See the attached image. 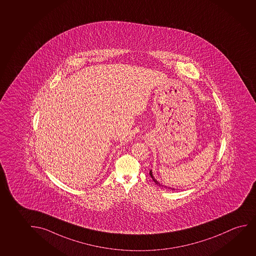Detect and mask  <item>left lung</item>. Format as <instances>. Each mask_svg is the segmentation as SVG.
<instances>
[{
	"label": "left lung",
	"instance_id": "1",
	"mask_svg": "<svg viewBox=\"0 0 256 256\" xmlns=\"http://www.w3.org/2000/svg\"><path fill=\"white\" fill-rule=\"evenodd\" d=\"M149 174H150V176L152 177V179L154 182L155 184H157V185H158V186H162V187L166 188H168V190L170 188V190H176V188H174L166 187V186H164V185H162V184H160L158 180H156V179L154 178V174H152V170H150V173H149Z\"/></svg>",
	"mask_w": 256,
	"mask_h": 256
}]
</instances>
